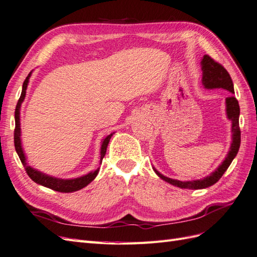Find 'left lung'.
Instances as JSON below:
<instances>
[{"mask_svg":"<svg viewBox=\"0 0 257 257\" xmlns=\"http://www.w3.org/2000/svg\"><path fill=\"white\" fill-rule=\"evenodd\" d=\"M201 69H202V84L203 87L208 90L212 89H223L229 91L231 95L226 97V115L228 119L231 121V144L228 151L226 159L222 161L220 165L217 167L214 172L204 177L202 179H196L191 181H180L177 179L168 178V177L162 175L159 170L153 166V170L155 174L160 177L161 179L166 181L170 185L178 187L181 189H190V190H197V189H205L215 185L218 181L221 176L225 174L230 164L233 161L234 157L238 154V151L241 143V131L239 127V116H240V106L238 100L232 95L234 94L233 83L230 77L229 72L222 67L218 63H216L213 58H210L208 55H204L201 60Z\"/></svg>","mask_w":257,"mask_h":257,"instance_id":"left-lung-1","label":"left lung"}]
</instances>
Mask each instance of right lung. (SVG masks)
I'll use <instances>...</instances> for the list:
<instances>
[{
  "label": "right lung",
  "instance_id": "right-lung-1",
  "mask_svg": "<svg viewBox=\"0 0 257 257\" xmlns=\"http://www.w3.org/2000/svg\"><path fill=\"white\" fill-rule=\"evenodd\" d=\"M31 70L29 72V75L27 76V78L25 79L24 84H23V90H22V94L21 97H19L18 103L16 105V109H15V131H14V143H15V149L16 152L21 159L23 165L26 169V173L28 174V176L30 178L34 180L36 183L43 187L50 188L54 191H58V192H63V193H69V192H75L78 191V190H81L84 187H87L90 182L93 181L95 179V177L98 174V170L100 168H97L94 172H90L87 175H83L81 177H78V178H74V179H62V178H56V177H52L50 175L44 174L40 170H38L34 167H31L28 162H27V156L25 154V151L23 148V143H22V129H21V106L22 103L25 100L26 96V91H27V87L29 83V79L31 77L32 74ZM115 133L110 134L108 136H106L102 139L101 141V151H100V162L102 163L103 157L106 154V149L109 143V140L111 136H113Z\"/></svg>",
  "mask_w": 257,
  "mask_h": 257
}]
</instances>
